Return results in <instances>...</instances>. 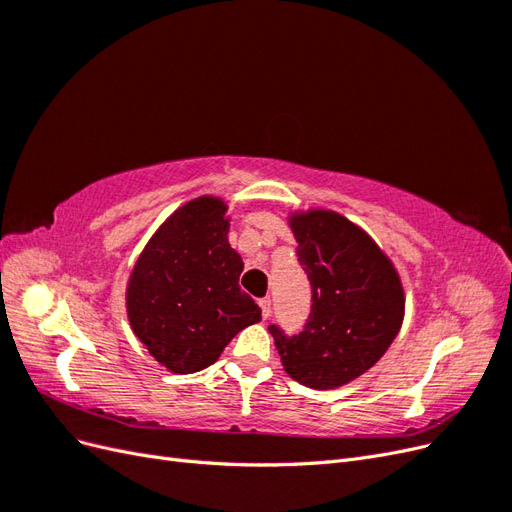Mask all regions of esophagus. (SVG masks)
Here are the masks:
<instances>
[{
    "mask_svg": "<svg viewBox=\"0 0 512 512\" xmlns=\"http://www.w3.org/2000/svg\"><path fill=\"white\" fill-rule=\"evenodd\" d=\"M258 305H260V312H262V318H269L271 316V299L269 297H265V299H260L258 301Z\"/></svg>",
    "mask_w": 512,
    "mask_h": 512,
    "instance_id": "1",
    "label": "esophagus"
}]
</instances>
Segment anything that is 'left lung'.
Returning <instances> with one entry per match:
<instances>
[{
  "label": "left lung",
  "instance_id": "left-lung-1",
  "mask_svg": "<svg viewBox=\"0 0 512 512\" xmlns=\"http://www.w3.org/2000/svg\"><path fill=\"white\" fill-rule=\"evenodd\" d=\"M297 260L312 288L305 327L288 335L271 324L286 374L309 389L359 378L389 350L404 320V288L367 232L333 211L290 220Z\"/></svg>",
  "mask_w": 512,
  "mask_h": 512
}]
</instances>
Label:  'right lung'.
Returning <instances> with one entry per match:
<instances>
[{
	"mask_svg": "<svg viewBox=\"0 0 512 512\" xmlns=\"http://www.w3.org/2000/svg\"><path fill=\"white\" fill-rule=\"evenodd\" d=\"M224 215L220 198L190 200L151 237L130 275L132 331L175 374L209 367L260 320V307L239 286L243 260L228 245Z\"/></svg>",
	"mask_w": 512,
	"mask_h": 512,
	"instance_id": "obj_1",
	"label": "right lung"
}]
</instances>
